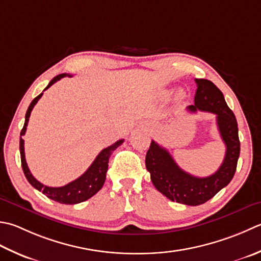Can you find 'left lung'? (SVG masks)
Here are the masks:
<instances>
[{
	"mask_svg": "<svg viewBox=\"0 0 261 261\" xmlns=\"http://www.w3.org/2000/svg\"><path fill=\"white\" fill-rule=\"evenodd\" d=\"M195 104L187 107L191 113L197 111L216 115L217 126L226 146L225 157L218 170L207 177H197L177 166L170 152L151 140L146 155V167L152 185L172 201L188 206L202 205L226 187L237 171L240 156L238 122L225 98L211 80L196 79Z\"/></svg>",
	"mask_w": 261,
	"mask_h": 261,
	"instance_id": "8db88e82",
	"label": "left lung"
}]
</instances>
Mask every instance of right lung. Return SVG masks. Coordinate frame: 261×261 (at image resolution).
I'll return each mask as SVG.
<instances>
[{"mask_svg":"<svg viewBox=\"0 0 261 261\" xmlns=\"http://www.w3.org/2000/svg\"><path fill=\"white\" fill-rule=\"evenodd\" d=\"M66 75L71 76L68 73H62L54 76L44 90L48 89L50 86L56 83V81L64 78ZM42 96H43V93L39 94L36 98H34L32 103H30L27 110V113H25L23 127L21 132H20V156H21V166L24 173V176L27 177L28 182L35 189H37L38 191H42L46 197L52 199L54 201H58L60 203H65V205H75V203L88 200L89 198L96 195V193L100 190L101 187H103L106 178L107 168H109V160L112 155V152H113L117 147L121 146L122 142L124 140L123 139L117 140L115 144L107 148H104V149L99 152L98 156L95 158V161L93 162V164L89 166L88 170H87L83 175L76 178V180L68 183L66 186L59 187V188L44 186L43 183H40L39 181L36 180L29 171L27 163H25V158H24V147H23L24 141L22 139V137L25 134V130H27L30 113H32L34 106L40 99V97Z\"/></svg>","mask_w":261,"mask_h":261,"instance_id":"1","label":"right lung"}]
</instances>
